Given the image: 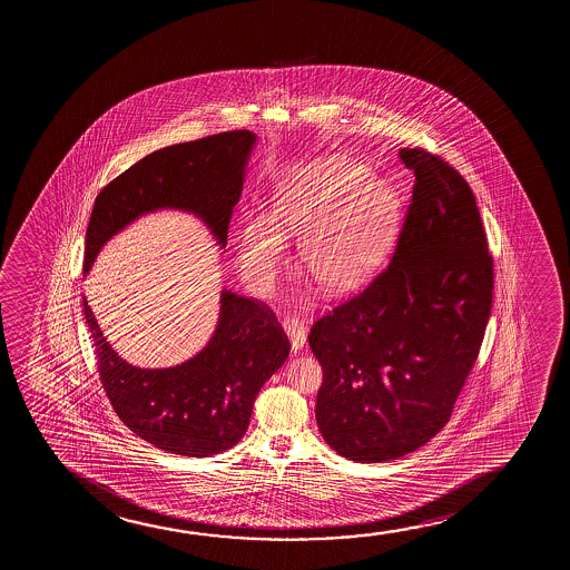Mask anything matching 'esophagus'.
<instances>
[{
	"label": "esophagus",
	"instance_id": "obj_1",
	"mask_svg": "<svg viewBox=\"0 0 570 570\" xmlns=\"http://www.w3.org/2000/svg\"><path fill=\"white\" fill-rule=\"evenodd\" d=\"M284 331H286V335L289 338V348L294 354L302 351L305 344V327L302 321L297 320V317H286L284 320Z\"/></svg>",
	"mask_w": 570,
	"mask_h": 570
}]
</instances>
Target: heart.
Returning a JSON list of instances; mask_svg holds the SVG:
<instances>
[{"mask_svg": "<svg viewBox=\"0 0 570 570\" xmlns=\"http://www.w3.org/2000/svg\"><path fill=\"white\" fill-rule=\"evenodd\" d=\"M401 224V198L364 165L323 157L292 175L268 216H250L237 235V266L253 294H273L288 261V239L302 237L299 263L331 294L358 288L390 249Z\"/></svg>", "mask_w": 570, "mask_h": 570, "instance_id": "1", "label": "heart"}]
</instances>
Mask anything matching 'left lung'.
Instances as JSON below:
<instances>
[{
	"mask_svg": "<svg viewBox=\"0 0 570 570\" xmlns=\"http://www.w3.org/2000/svg\"><path fill=\"white\" fill-rule=\"evenodd\" d=\"M413 198L390 265L312 327L323 440L360 463L397 460L444 429L483 343L492 257L468 180L399 149Z\"/></svg>",
	"mask_w": 570,
	"mask_h": 570,
	"instance_id": "left-lung-1",
	"label": "left lung"
}]
</instances>
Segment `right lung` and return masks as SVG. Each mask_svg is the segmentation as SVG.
<instances>
[{
  "label": "right lung",
  "mask_w": 570,
  "mask_h": 570,
  "mask_svg": "<svg viewBox=\"0 0 570 570\" xmlns=\"http://www.w3.org/2000/svg\"><path fill=\"white\" fill-rule=\"evenodd\" d=\"M255 144L257 136L249 130L185 141L157 149L110 180L95 198L83 273L112 235L165 208L195 214L224 249ZM83 313L102 387L118 419L136 436L177 455L208 458L234 448L249 426L258 391L289 354L276 315L232 289H222L208 344L179 366L128 364L102 336L86 297Z\"/></svg>",
  "instance_id": "obj_1"
}]
</instances>
